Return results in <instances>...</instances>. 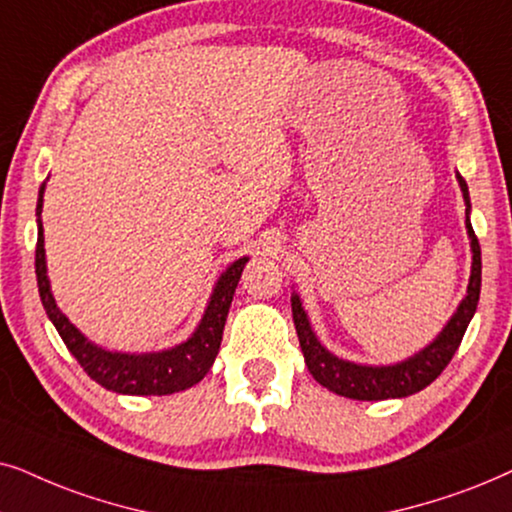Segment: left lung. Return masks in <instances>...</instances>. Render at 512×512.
I'll return each instance as SVG.
<instances>
[{"label":"left lung","instance_id":"obj_1","mask_svg":"<svg viewBox=\"0 0 512 512\" xmlns=\"http://www.w3.org/2000/svg\"><path fill=\"white\" fill-rule=\"evenodd\" d=\"M456 182H459L463 203H466V231L470 238V278L466 295L456 306L452 318L447 325L435 335L431 344L414 353V356L398 360L391 365H365L353 363V360L339 358L332 351H327L320 339L313 332L311 320L306 316L302 299L297 292H292V320H295V330L299 337V346H302L304 363L313 374V379L327 391L344 395L351 400H388V398H407V395L419 393L431 381L440 377V372L449 365V360L459 349L466 327L475 316L480 299V283H482V257H480V243L475 238L473 224H470V196L466 180L456 173Z\"/></svg>","mask_w":512,"mask_h":512}]
</instances>
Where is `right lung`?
<instances>
[{
  "label": "right lung",
  "instance_id": "1",
  "mask_svg": "<svg viewBox=\"0 0 512 512\" xmlns=\"http://www.w3.org/2000/svg\"><path fill=\"white\" fill-rule=\"evenodd\" d=\"M44 192L46 182L39 187L37 199V257H34V267H37L39 297H42L46 316L56 325L58 335L63 337L65 346L77 358V363L84 367L88 377L105 386L107 391L121 395H170L199 384L213 367L217 351H220L222 330L224 323H227L231 299H234L236 285L241 281L243 267L248 264L250 257H238L236 262H231L222 271L213 292H210L208 306L203 311L199 325L185 342L149 353L105 349V346L91 342L77 325L70 323V318L58 309L56 297L51 292L42 224Z\"/></svg>",
  "mask_w": 512,
  "mask_h": 512
}]
</instances>
